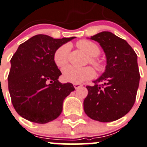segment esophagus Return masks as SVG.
Returning <instances> with one entry per match:
<instances>
[{
    "label": "esophagus",
    "instance_id": "1",
    "mask_svg": "<svg viewBox=\"0 0 147 147\" xmlns=\"http://www.w3.org/2000/svg\"><path fill=\"white\" fill-rule=\"evenodd\" d=\"M73 86H74V87H75V89H78L79 88L81 87L82 85L80 84V83H74Z\"/></svg>",
    "mask_w": 147,
    "mask_h": 147
}]
</instances>
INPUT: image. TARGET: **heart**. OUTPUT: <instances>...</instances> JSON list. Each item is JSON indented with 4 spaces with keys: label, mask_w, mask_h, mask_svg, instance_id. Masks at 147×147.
<instances>
[{
    "label": "heart",
    "mask_w": 147,
    "mask_h": 147,
    "mask_svg": "<svg viewBox=\"0 0 147 147\" xmlns=\"http://www.w3.org/2000/svg\"><path fill=\"white\" fill-rule=\"evenodd\" d=\"M77 46L88 56L89 63L92 64L98 72H102L105 69V65L102 61L96 57L100 53V49L95 42L88 40H81L77 42ZM69 50V45L66 44L59 47L55 51L53 54V61L59 69H62L68 64ZM94 77L95 71L94 68L90 66L83 68L68 66L63 70V79L69 83H80L92 79Z\"/></svg>",
    "instance_id": "heart-1"
}]
</instances>
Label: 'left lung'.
<instances>
[{
  "mask_svg": "<svg viewBox=\"0 0 147 147\" xmlns=\"http://www.w3.org/2000/svg\"><path fill=\"white\" fill-rule=\"evenodd\" d=\"M90 39L99 42L107 57L106 70L94 86H87L83 102L90 118L108 123L121 118L131 109L136 97L140 74L137 55L125 40L110 32H101Z\"/></svg>",
  "mask_w": 147,
  "mask_h": 147,
  "instance_id": "1",
  "label": "left lung"
}]
</instances>
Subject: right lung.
<instances>
[{"label": "right lung", "instance_id": "right-lung-1", "mask_svg": "<svg viewBox=\"0 0 147 147\" xmlns=\"http://www.w3.org/2000/svg\"><path fill=\"white\" fill-rule=\"evenodd\" d=\"M73 38L37 35L20 44L13 55L9 90L13 108L23 118L43 124L61 113L63 101L75 88L70 83L59 82L61 72L53 61V54Z\"/></svg>", "mask_w": 147, "mask_h": 147}]
</instances>
